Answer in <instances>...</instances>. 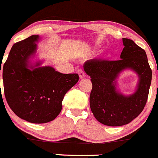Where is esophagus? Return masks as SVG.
Here are the masks:
<instances>
[{
    "mask_svg": "<svg viewBox=\"0 0 158 158\" xmlns=\"http://www.w3.org/2000/svg\"><path fill=\"white\" fill-rule=\"evenodd\" d=\"M78 73H79V76L80 79H83V78L85 77V73H84L83 70L79 69L78 70Z\"/></svg>",
    "mask_w": 158,
    "mask_h": 158,
    "instance_id": "esophagus-1",
    "label": "esophagus"
}]
</instances>
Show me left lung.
I'll return each instance as SVG.
<instances>
[{"label":"left lung","mask_w":158,"mask_h":158,"mask_svg":"<svg viewBox=\"0 0 158 158\" xmlns=\"http://www.w3.org/2000/svg\"><path fill=\"white\" fill-rule=\"evenodd\" d=\"M124 49L119 60L92 59L84 63V70L91 78L92 89L90 108L95 118L108 126H122L138 117L147 102L152 71L145 51L133 40L122 39ZM130 69L138 74L136 91L124 96L117 89L116 79L123 70Z\"/></svg>","instance_id":"8db88e82"}]
</instances>
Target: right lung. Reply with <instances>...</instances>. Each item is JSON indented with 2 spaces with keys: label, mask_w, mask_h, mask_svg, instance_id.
<instances>
[{
  "label": "right lung",
  "mask_w": 158,
  "mask_h": 158,
  "mask_svg": "<svg viewBox=\"0 0 158 158\" xmlns=\"http://www.w3.org/2000/svg\"><path fill=\"white\" fill-rule=\"evenodd\" d=\"M39 39L32 35L14 44L3 67L7 104L19 118L35 124L54 120L61 111L64 95L79 81L76 73L63 74L51 66H40V61L30 63Z\"/></svg>",
  "instance_id": "add662e5"
}]
</instances>
